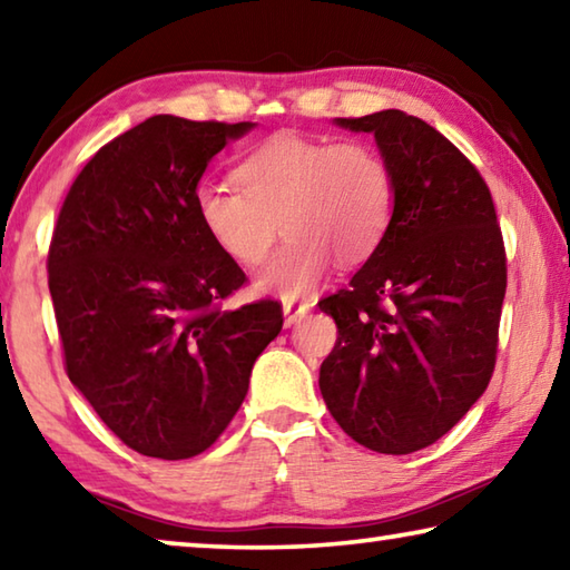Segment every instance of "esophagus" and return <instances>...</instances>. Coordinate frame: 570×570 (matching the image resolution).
Wrapping results in <instances>:
<instances>
[{"label": "esophagus", "instance_id": "obj_1", "mask_svg": "<svg viewBox=\"0 0 570 570\" xmlns=\"http://www.w3.org/2000/svg\"><path fill=\"white\" fill-rule=\"evenodd\" d=\"M308 314V304H294V302H284V324L292 326L296 322H302Z\"/></svg>", "mask_w": 570, "mask_h": 570}]
</instances>
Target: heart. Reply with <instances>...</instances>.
Masks as SVG:
<instances>
[{
	"instance_id": "1",
	"label": "heart",
	"mask_w": 570,
	"mask_h": 570,
	"mask_svg": "<svg viewBox=\"0 0 570 570\" xmlns=\"http://www.w3.org/2000/svg\"><path fill=\"white\" fill-rule=\"evenodd\" d=\"M236 180L240 190L204 183L193 196L196 216L240 266L262 264L282 226L286 244L256 288L284 298L314 292L334 256L350 266L370 258L394 216L392 168L364 140L278 132L248 153Z\"/></svg>"
}]
</instances>
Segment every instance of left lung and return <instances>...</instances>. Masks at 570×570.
<instances>
[{
  "label": "left lung",
  "instance_id": "1",
  "mask_svg": "<svg viewBox=\"0 0 570 570\" xmlns=\"http://www.w3.org/2000/svg\"><path fill=\"white\" fill-rule=\"evenodd\" d=\"M372 132L394 176L387 236L320 302L340 330L320 390L354 442L410 455L465 417L493 377L505 248L478 168L414 115L336 118Z\"/></svg>",
  "mask_w": 570,
  "mask_h": 570
}]
</instances>
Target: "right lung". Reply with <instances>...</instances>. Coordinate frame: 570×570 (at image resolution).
Wrapping results in <instances>:
<instances>
[{
    "label": "right lung",
    "mask_w": 570,
    "mask_h": 570,
    "mask_svg": "<svg viewBox=\"0 0 570 570\" xmlns=\"http://www.w3.org/2000/svg\"><path fill=\"white\" fill-rule=\"evenodd\" d=\"M254 125L153 115L95 153L57 218L47 272L67 377L140 455L214 445L282 332L268 298L220 306L246 274L193 206L210 158Z\"/></svg>",
    "instance_id": "right-lung-1"
}]
</instances>
